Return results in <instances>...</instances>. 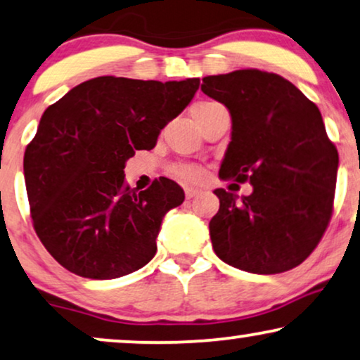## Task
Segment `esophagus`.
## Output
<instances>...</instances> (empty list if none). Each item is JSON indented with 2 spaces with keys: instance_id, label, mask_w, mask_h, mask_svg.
<instances>
[{
  "instance_id": "obj_1",
  "label": "esophagus",
  "mask_w": 360,
  "mask_h": 360,
  "mask_svg": "<svg viewBox=\"0 0 360 360\" xmlns=\"http://www.w3.org/2000/svg\"><path fill=\"white\" fill-rule=\"evenodd\" d=\"M198 193H200V191L197 188H190V186H186V188H185V195H186V198H188V200L197 197Z\"/></svg>"
}]
</instances>
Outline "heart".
I'll return each instance as SVG.
<instances>
[{
  "label": "heart",
  "instance_id": "1",
  "mask_svg": "<svg viewBox=\"0 0 360 360\" xmlns=\"http://www.w3.org/2000/svg\"><path fill=\"white\" fill-rule=\"evenodd\" d=\"M213 104H217V102H212V101L198 102V104L195 105L193 109H191V114H195V112H198V110H202V109H207V107L213 105ZM174 174L179 176L180 180H184V181H193V180H197L198 176H200V170L195 165H190V163H184V165L175 167Z\"/></svg>",
  "mask_w": 360,
  "mask_h": 360
}]
</instances>
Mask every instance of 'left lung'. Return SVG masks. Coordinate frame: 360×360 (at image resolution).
Wrapping results in <instances>:
<instances>
[{
  "mask_svg": "<svg viewBox=\"0 0 360 360\" xmlns=\"http://www.w3.org/2000/svg\"><path fill=\"white\" fill-rule=\"evenodd\" d=\"M202 91L231 114L220 176L253 185L241 198L214 190V253L256 274L296 268L321 241L334 208L339 153L319 109L288 79L259 69L207 76Z\"/></svg>",
  "mask_w": 360,
  "mask_h": 360,
  "instance_id": "1",
  "label": "left lung"
}]
</instances>
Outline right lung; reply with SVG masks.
<instances>
[{
  "instance_id": "right-lung-1",
  "label": "right lung",
  "mask_w": 360,
  "mask_h": 360,
  "mask_svg": "<svg viewBox=\"0 0 360 360\" xmlns=\"http://www.w3.org/2000/svg\"><path fill=\"white\" fill-rule=\"evenodd\" d=\"M198 86L102 76L44 110L25 152L26 191L36 235L68 271L114 279L155 256L163 217L185 193L165 176L130 188L125 162L155 147Z\"/></svg>"
}]
</instances>
